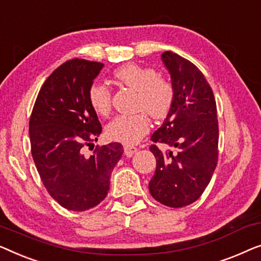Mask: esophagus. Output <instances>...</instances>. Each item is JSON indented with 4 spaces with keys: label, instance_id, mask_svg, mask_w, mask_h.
Instances as JSON below:
<instances>
[{
    "label": "esophagus",
    "instance_id": "34e87169",
    "mask_svg": "<svg viewBox=\"0 0 261 261\" xmlns=\"http://www.w3.org/2000/svg\"><path fill=\"white\" fill-rule=\"evenodd\" d=\"M136 152H137V148H136V146L124 145V153H125L126 156H132Z\"/></svg>",
    "mask_w": 261,
    "mask_h": 261
}]
</instances>
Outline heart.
I'll list each match as a JSON object with an SVG mask.
<instances>
[{"label": "heart", "instance_id": "1", "mask_svg": "<svg viewBox=\"0 0 261 261\" xmlns=\"http://www.w3.org/2000/svg\"><path fill=\"white\" fill-rule=\"evenodd\" d=\"M116 82L137 91V110L148 112L152 118L162 119L174 102V87L167 79L161 78L153 68L137 64H127L115 72ZM89 102L99 116L111 111V91L102 84H93L89 90ZM150 122L144 112L135 116H117L106 126V135L112 141L136 144L148 134Z\"/></svg>", "mask_w": 261, "mask_h": 261}]
</instances>
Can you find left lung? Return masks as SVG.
I'll list each match as a JSON object with an SVG mask.
<instances>
[{
  "label": "left lung",
  "instance_id": "left-lung-1",
  "mask_svg": "<svg viewBox=\"0 0 261 261\" xmlns=\"http://www.w3.org/2000/svg\"><path fill=\"white\" fill-rule=\"evenodd\" d=\"M170 74L174 102L151 141L156 171L149 183L153 199L181 208L195 202L211 182L218 163L219 124L212 87L195 65L170 50L162 54Z\"/></svg>",
  "mask_w": 261,
  "mask_h": 261
}]
</instances>
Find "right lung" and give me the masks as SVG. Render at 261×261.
<instances>
[{"mask_svg": "<svg viewBox=\"0 0 261 261\" xmlns=\"http://www.w3.org/2000/svg\"><path fill=\"white\" fill-rule=\"evenodd\" d=\"M102 67L84 59L62 64L43 83L29 120L32 156L41 181L68 211H87L105 199L124 151L115 142L95 148L90 157L82 152L101 134L89 90Z\"/></svg>", "mask_w": 261, "mask_h": 261, "instance_id": "add662e5", "label": "right lung"}]
</instances>
